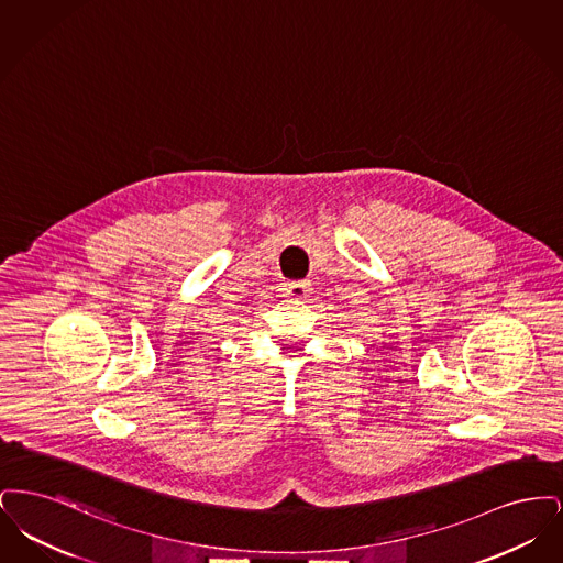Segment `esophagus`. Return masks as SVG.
Segmentation results:
<instances>
[{
    "mask_svg": "<svg viewBox=\"0 0 563 563\" xmlns=\"http://www.w3.org/2000/svg\"><path fill=\"white\" fill-rule=\"evenodd\" d=\"M285 291H287V295H291L294 299H301V297L310 294V285L306 280H295V283L285 285Z\"/></svg>",
    "mask_w": 563,
    "mask_h": 563,
    "instance_id": "esophagus-1",
    "label": "esophagus"
}]
</instances>
